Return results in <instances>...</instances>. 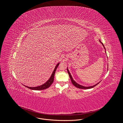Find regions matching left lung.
I'll return each instance as SVG.
<instances>
[{
	"label": "left lung",
	"instance_id": "obj_1",
	"mask_svg": "<svg viewBox=\"0 0 123 123\" xmlns=\"http://www.w3.org/2000/svg\"><path fill=\"white\" fill-rule=\"evenodd\" d=\"M99 41L101 43V44L103 45V46L104 47V49H105V53H106V52H105V47H104V45H103V44L99 40ZM67 71H68V74H69V76H70V80H71V82H72V83L73 84V85H74L75 87H76V88H81V89H89V88H93L94 87V86H95L96 85H97L98 84H99V82L98 83H96V84H95V85H94L93 86H88V87H87V86H82V85H80V84H78V83H77L76 82H75V80L73 79V78H72V77L71 76V74H70V72H69V70H68V67H67ZM107 70H108V67H107Z\"/></svg>",
	"mask_w": 123,
	"mask_h": 123
}]
</instances>
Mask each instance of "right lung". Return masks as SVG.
Masks as SVG:
<instances>
[{
	"label": "right lung",
	"mask_w": 123,
	"mask_h": 123,
	"mask_svg": "<svg viewBox=\"0 0 123 123\" xmlns=\"http://www.w3.org/2000/svg\"><path fill=\"white\" fill-rule=\"evenodd\" d=\"M60 63H58L57 64H56V65L55 66V67L54 69V70L53 71V73L51 75V76H50V77L49 78V79L47 81V82H46L45 83H44V84H42L40 86H36V87H29V86H27L24 85L25 87L29 88V89H32V90H43V89H46L47 88H49L51 84H52L54 81V75H55V73L56 70L57 68V67H58L59 64Z\"/></svg>",
	"instance_id": "add662e5"
}]
</instances>
